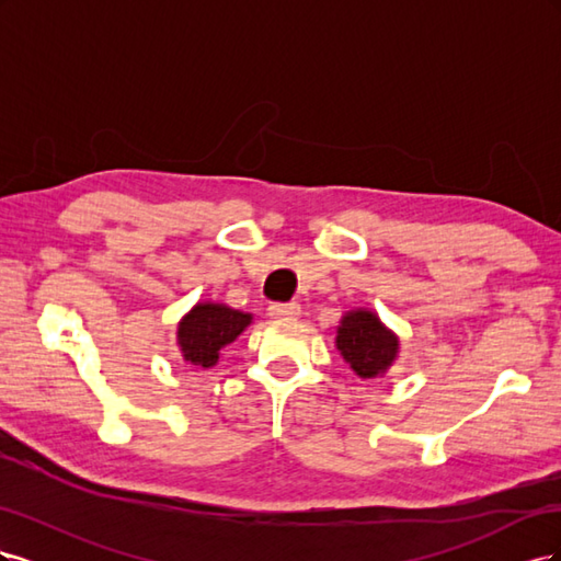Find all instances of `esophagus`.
Returning a JSON list of instances; mask_svg holds the SVG:
<instances>
[{
  "instance_id": "esophagus-1",
  "label": "esophagus",
  "mask_w": 561,
  "mask_h": 561,
  "mask_svg": "<svg viewBox=\"0 0 561 561\" xmlns=\"http://www.w3.org/2000/svg\"><path fill=\"white\" fill-rule=\"evenodd\" d=\"M268 316L276 320H285V318H297L299 316V304L297 301H287V304H271L268 307Z\"/></svg>"
}]
</instances>
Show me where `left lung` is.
I'll list each match as a JSON object with an SVG mask.
<instances>
[{"label":"left lung","mask_w":561,"mask_h":561,"mask_svg":"<svg viewBox=\"0 0 561 561\" xmlns=\"http://www.w3.org/2000/svg\"><path fill=\"white\" fill-rule=\"evenodd\" d=\"M398 336L383 328L377 313L348 311L336 330V348L355 375L363 379L381 377L398 358Z\"/></svg>","instance_id":"obj_1"}]
</instances>
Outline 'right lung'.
<instances>
[{
    "label": "right lung",
    "instance_id": "add662e5",
    "mask_svg": "<svg viewBox=\"0 0 561 561\" xmlns=\"http://www.w3.org/2000/svg\"><path fill=\"white\" fill-rule=\"evenodd\" d=\"M252 322L250 313L225 304H196L178 325V344L190 365L208 369L219 360V351L231 344Z\"/></svg>",
    "mask_w": 561,
    "mask_h": 561
}]
</instances>
